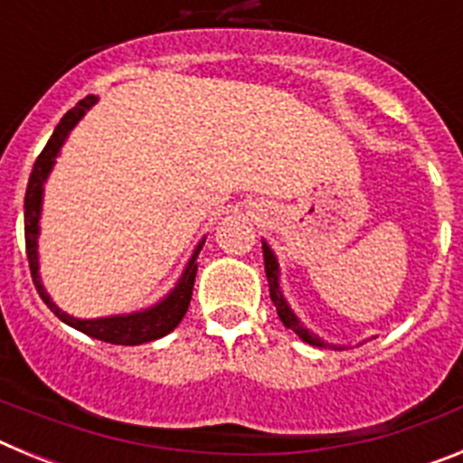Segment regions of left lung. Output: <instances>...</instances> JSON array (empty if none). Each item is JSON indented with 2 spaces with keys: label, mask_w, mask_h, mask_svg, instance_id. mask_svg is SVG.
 <instances>
[{
  "label": "left lung",
  "mask_w": 463,
  "mask_h": 463,
  "mask_svg": "<svg viewBox=\"0 0 463 463\" xmlns=\"http://www.w3.org/2000/svg\"><path fill=\"white\" fill-rule=\"evenodd\" d=\"M261 250H264V271H267V280H269V294H271V301L278 310V317L282 320V325L292 329L301 341H306L308 345H317V347H331V350H336V345H329V343L322 341L320 336H315L306 329L301 322H298L297 315L292 313V308L288 306L285 297L280 292V269H278V260L276 255L271 252V248L267 245V241H261Z\"/></svg>",
  "instance_id": "obj_1"
}]
</instances>
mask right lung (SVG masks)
<instances>
[{
    "instance_id": "1",
    "label": "right lung",
    "mask_w": 463,
    "mask_h": 463,
    "mask_svg": "<svg viewBox=\"0 0 463 463\" xmlns=\"http://www.w3.org/2000/svg\"><path fill=\"white\" fill-rule=\"evenodd\" d=\"M97 104V97H85L79 104L73 106L71 110L64 113V118L60 120V125L55 127L52 137L48 138L46 148L41 150V155L36 157L34 169L30 174V183H27V192H24V248H27V260H30V271L32 280L36 285V292L39 297L46 301L48 308L60 317L62 322H67L73 329L83 331L88 336L97 338V341L113 343V345H141V343L155 341V338L166 336L169 331H174L175 326L181 325L183 315L187 313V306H190L192 298V288H194V276H196V255L202 250L203 241L196 245L194 255L187 261L185 271H183L181 280L166 294L159 304L150 306L146 310H138V313L129 315H110V317H97V320H79V317H71L64 310L57 308L52 304V298L48 297V292L43 289V282L39 276V252H36V239H39V218H41V199H43V183H46L48 174H51L52 165H55V157L60 155V148L67 141L69 132L73 127L79 125L80 118L85 116V110L92 109Z\"/></svg>"
}]
</instances>
